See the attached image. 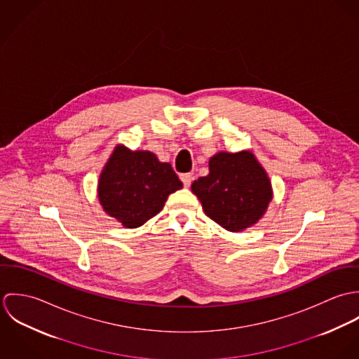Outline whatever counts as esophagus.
Returning a JSON list of instances; mask_svg holds the SVG:
<instances>
[{"instance_id":"esophagus-1","label":"esophagus","mask_w":359,"mask_h":359,"mask_svg":"<svg viewBox=\"0 0 359 359\" xmlns=\"http://www.w3.org/2000/svg\"><path fill=\"white\" fill-rule=\"evenodd\" d=\"M181 181L184 182V187H191V184H192V181H194V174H192V172L181 174Z\"/></svg>"}]
</instances>
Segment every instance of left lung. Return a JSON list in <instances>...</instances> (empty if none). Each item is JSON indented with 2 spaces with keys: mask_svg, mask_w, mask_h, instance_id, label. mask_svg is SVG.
Wrapping results in <instances>:
<instances>
[{
  "mask_svg": "<svg viewBox=\"0 0 359 359\" xmlns=\"http://www.w3.org/2000/svg\"><path fill=\"white\" fill-rule=\"evenodd\" d=\"M205 215L229 232H242L262 218L272 201L271 180L250 151L217 152L208 175L192 184Z\"/></svg>",
  "mask_w": 359,
  "mask_h": 359,
  "instance_id": "left-lung-1",
  "label": "left lung"
}]
</instances>
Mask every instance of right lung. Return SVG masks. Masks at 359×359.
<instances>
[{
    "label": "right lung",
    "mask_w": 359,
    "mask_h": 359,
    "mask_svg": "<svg viewBox=\"0 0 359 359\" xmlns=\"http://www.w3.org/2000/svg\"><path fill=\"white\" fill-rule=\"evenodd\" d=\"M182 182L168 163L149 151L117 145L98 180V201L103 211L124 228H138L164 207Z\"/></svg>",
    "instance_id": "1"
}]
</instances>
